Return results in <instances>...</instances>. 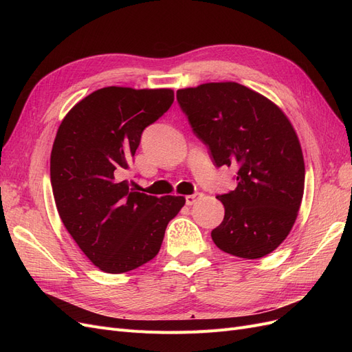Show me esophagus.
I'll return each mask as SVG.
<instances>
[{
	"label": "esophagus",
	"mask_w": 352,
	"mask_h": 352,
	"mask_svg": "<svg viewBox=\"0 0 352 352\" xmlns=\"http://www.w3.org/2000/svg\"><path fill=\"white\" fill-rule=\"evenodd\" d=\"M199 198H202V194H201V192H195V194H192V195H186V197H185V199H186V206H192V204H195L197 199H199Z\"/></svg>",
	"instance_id": "34e87169"
}]
</instances>
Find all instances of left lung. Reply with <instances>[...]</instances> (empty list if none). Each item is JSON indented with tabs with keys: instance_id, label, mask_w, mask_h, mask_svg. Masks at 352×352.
I'll return each instance as SVG.
<instances>
[{
	"instance_id": "1",
	"label": "left lung",
	"mask_w": 352,
	"mask_h": 352,
	"mask_svg": "<svg viewBox=\"0 0 352 352\" xmlns=\"http://www.w3.org/2000/svg\"><path fill=\"white\" fill-rule=\"evenodd\" d=\"M176 98L214 166L238 170L236 188L216 197L225 219L212 229V241L241 258L270 254L289 235L304 194V157L291 122L236 82L179 89Z\"/></svg>"
}]
</instances>
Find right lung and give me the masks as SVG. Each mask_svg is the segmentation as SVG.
<instances>
[{
    "instance_id": "right-lung-1",
    "label": "right lung",
    "mask_w": 352,
    "mask_h": 352,
    "mask_svg": "<svg viewBox=\"0 0 352 352\" xmlns=\"http://www.w3.org/2000/svg\"><path fill=\"white\" fill-rule=\"evenodd\" d=\"M172 89L109 87L89 94L63 119L51 151V185L63 225L105 273L153 260L184 197L157 198L120 176L146 126L173 104Z\"/></svg>"
}]
</instances>
